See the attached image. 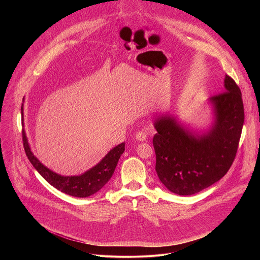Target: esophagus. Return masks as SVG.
<instances>
[{
    "label": "esophagus",
    "mask_w": 260,
    "mask_h": 260,
    "mask_svg": "<svg viewBox=\"0 0 260 260\" xmlns=\"http://www.w3.org/2000/svg\"><path fill=\"white\" fill-rule=\"evenodd\" d=\"M136 139L140 142H144L147 140V134L145 132H138L136 134Z\"/></svg>",
    "instance_id": "34e87169"
}]
</instances>
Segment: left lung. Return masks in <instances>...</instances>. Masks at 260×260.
<instances>
[{"instance_id":"8db88e82","label":"left lung","mask_w":260,"mask_h":260,"mask_svg":"<svg viewBox=\"0 0 260 260\" xmlns=\"http://www.w3.org/2000/svg\"><path fill=\"white\" fill-rule=\"evenodd\" d=\"M223 90L210 98L211 120L196 129L176 115H160L153 121L155 171L171 192L192 196L219 181L232 167L244 124L242 93L225 75Z\"/></svg>"}]
</instances>
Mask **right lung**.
I'll list each match as a JSON object with an SVG mask.
<instances>
[{"label":"right lung","mask_w":260,"mask_h":260,"mask_svg":"<svg viewBox=\"0 0 260 260\" xmlns=\"http://www.w3.org/2000/svg\"><path fill=\"white\" fill-rule=\"evenodd\" d=\"M21 116L23 122V104L21 106ZM22 138L26 156L32 167L54 188L76 198H87L101 190L114 174L118 160L125 149V143L123 142L112 148L99 164L83 174L78 176H62L48 169L34 155L25 131L22 132Z\"/></svg>","instance_id":"1"}]
</instances>
